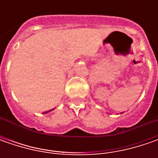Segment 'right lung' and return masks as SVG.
<instances>
[{"instance_id": "right-lung-1", "label": "right lung", "mask_w": 158, "mask_h": 158, "mask_svg": "<svg viewBox=\"0 0 158 158\" xmlns=\"http://www.w3.org/2000/svg\"><path fill=\"white\" fill-rule=\"evenodd\" d=\"M50 111H51V110H50ZM50 111H48V112H50ZM48 112H43V113H47Z\"/></svg>"}]
</instances>
